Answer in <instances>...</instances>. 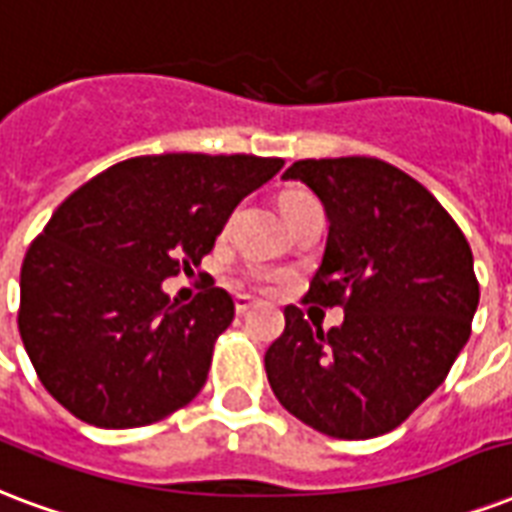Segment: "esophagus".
Segmentation results:
<instances>
[{
    "label": "esophagus",
    "mask_w": 512,
    "mask_h": 512,
    "mask_svg": "<svg viewBox=\"0 0 512 512\" xmlns=\"http://www.w3.org/2000/svg\"><path fill=\"white\" fill-rule=\"evenodd\" d=\"M251 307H253L251 297H245V294H237V297H234V310H237V313H240V315L248 313Z\"/></svg>",
    "instance_id": "esophagus-1"
}]
</instances>
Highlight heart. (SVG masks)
Masks as SVG:
<instances>
[{
	"instance_id": "1",
	"label": "heart",
	"mask_w": 512,
	"mask_h": 512,
	"mask_svg": "<svg viewBox=\"0 0 512 512\" xmlns=\"http://www.w3.org/2000/svg\"><path fill=\"white\" fill-rule=\"evenodd\" d=\"M302 202H313V197L305 194V191H291V194H286V197H283V215H286L291 207L302 205ZM251 278L259 280V283H267V280H272V275H267V272H251Z\"/></svg>"
}]
</instances>
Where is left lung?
<instances>
[{
    "mask_svg": "<svg viewBox=\"0 0 512 512\" xmlns=\"http://www.w3.org/2000/svg\"><path fill=\"white\" fill-rule=\"evenodd\" d=\"M283 178L302 180L329 218L305 302L340 305L345 318L324 332L288 305L267 380L315 432L370 440L397 429L470 340L480 299L470 242L418 180L372 156L302 159Z\"/></svg>",
    "mask_w": 512,
    "mask_h": 512,
    "instance_id": "8db88e82",
    "label": "left lung"
}]
</instances>
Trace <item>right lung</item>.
I'll return each mask as SVG.
<instances>
[{
    "mask_svg": "<svg viewBox=\"0 0 512 512\" xmlns=\"http://www.w3.org/2000/svg\"><path fill=\"white\" fill-rule=\"evenodd\" d=\"M280 167L253 153L137 156L61 202L26 251L18 310L23 348L61 407L134 429L197 397L234 302L210 280L175 305L161 283L194 272L234 207Z\"/></svg>",
    "mask_w": 512,
    "mask_h": 512,
    "instance_id": "right-lung-1",
    "label": "right lung"
}]
</instances>
